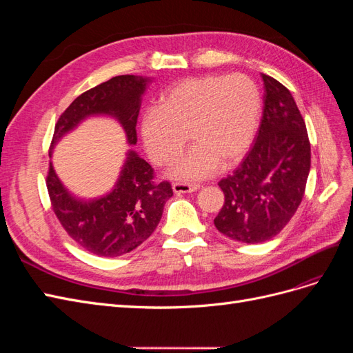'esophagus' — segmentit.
<instances>
[{
  "label": "esophagus",
  "instance_id": "esophagus-1",
  "mask_svg": "<svg viewBox=\"0 0 353 353\" xmlns=\"http://www.w3.org/2000/svg\"><path fill=\"white\" fill-rule=\"evenodd\" d=\"M200 188L199 184H190V183H174L172 190L176 194H184V193H193Z\"/></svg>",
  "mask_w": 353,
  "mask_h": 353
}]
</instances>
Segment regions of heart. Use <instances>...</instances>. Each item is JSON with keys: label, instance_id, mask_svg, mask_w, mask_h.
<instances>
[{"label": "heart", "instance_id": "1", "mask_svg": "<svg viewBox=\"0 0 353 353\" xmlns=\"http://www.w3.org/2000/svg\"><path fill=\"white\" fill-rule=\"evenodd\" d=\"M262 110V95L244 74L188 78L160 97L141 123L144 147L157 165H168L188 140L193 147L170 168L178 179L196 181L232 166L248 152Z\"/></svg>", "mask_w": 353, "mask_h": 353}]
</instances>
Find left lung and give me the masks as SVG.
Returning <instances> with one entry per match:
<instances>
[{"mask_svg":"<svg viewBox=\"0 0 353 353\" xmlns=\"http://www.w3.org/2000/svg\"><path fill=\"white\" fill-rule=\"evenodd\" d=\"M262 81L258 134L240 166L218 183L225 201L213 219L223 236L248 244L280 234L302 203L311 169V144L293 95L268 74Z\"/></svg>","mask_w":353,"mask_h":353,"instance_id":"obj_1","label":"left lung"}]
</instances>
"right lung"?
Segmentation results:
<instances>
[{
    "label": "right lung",
    "instance_id": "right-lung-1",
    "mask_svg": "<svg viewBox=\"0 0 353 353\" xmlns=\"http://www.w3.org/2000/svg\"><path fill=\"white\" fill-rule=\"evenodd\" d=\"M150 79L121 74L81 94L63 112L54 128L51 148L85 117H116L128 144H137V119L141 95ZM51 153V152H50ZM154 169L135 152H128L114 188L100 199H74L61 184L50 163L47 190L61 227L87 252L101 258L130 253L152 236L160 222L166 200L174 196L168 181H156Z\"/></svg>",
    "mask_w": 353,
    "mask_h": 353
}]
</instances>
